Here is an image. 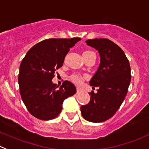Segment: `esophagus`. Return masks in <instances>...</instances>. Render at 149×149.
<instances>
[{
	"label": "esophagus",
	"mask_w": 149,
	"mask_h": 149,
	"mask_svg": "<svg viewBox=\"0 0 149 149\" xmlns=\"http://www.w3.org/2000/svg\"><path fill=\"white\" fill-rule=\"evenodd\" d=\"M81 93V90L80 89H78L77 88V91H76V94H79Z\"/></svg>",
	"instance_id": "esophagus-1"
}]
</instances>
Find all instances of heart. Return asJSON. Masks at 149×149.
I'll return each instance as SVG.
<instances>
[{"mask_svg": "<svg viewBox=\"0 0 149 149\" xmlns=\"http://www.w3.org/2000/svg\"><path fill=\"white\" fill-rule=\"evenodd\" d=\"M92 52L91 51H86L83 53V55H85V54H88V53H91ZM84 77L82 76H79V75H73V76H71V80L73 81V82L74 84H76V85L78 86H81L83 83V81H84Z\"/></svg>", "mask_w": 149, "mask_h": 149, "instance_id": "1", "label": "heart"}]
</instances>
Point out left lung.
Masks as SVG:
<instances>
[{"label": "left lung", "instance_id": "1", "mask_svg": "<svg viewBox=\"0 0 149 149\" xmlns=\"http://www.w3.org/2000/svg\"><path fill=\"white\" fill-rule=\"evenodd\" d=\"M87 45L98 51L100 63L89 84L97 92L91 91L90 102L81 107L82 116L92 123H101L112 118L127 93L130 85V66L123 49L108 39H93Z\"/></svg>", "mask_w": 149, "mask_h": 149}]
</instances>
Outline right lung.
Masks as SVG:
<instances>
[{"mask_svg": "<svg viewBox=\"0 0 149 149\" xmlns=\"http://www.w3.org/2000/svg\"><path fill=\"white\" fill-rule=\"evenodd\" d=\"M81 40L49 39L34 45L22 60L19 85L22 101L35 118L49 120L56 118L63 103L76 92L74 84L65 81L60 88L53 84L55 70L63 65L70 49Z\"/></svg>", "mask_w": 149, "mask_h": 149, "instance_id": "add662e5", "label": "right lung"}]
</instances>
